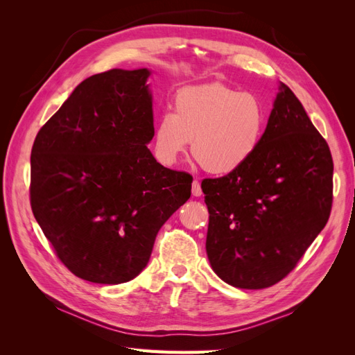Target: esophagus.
<instances>
[{"label":"esophagus","mask_w":355,"mask_h":355,"mask_svg":"<svg viewBox=\"0 0 355 355\" xmlns=\"http://www.w3.org/2000/svg\"><path fill=\"white\" fill-rule=\"evenodd\" d=\"M201 194H202V191H201L200 182L194 180V182H192V196H194V197H201Z\"/></svg>","instance_id":"esophagus-1"}]
</instances>
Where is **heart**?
I'll return each mask as SVG.
<instances>
[{
	"label": "heart",
	"instance_id": "obj_1",
	"mask_svg": "<svg viewBox=\"0 0 355 355\" xmlns=\"http://www.w3.org/2000/svg\"><path fill=\"white\" fill-rule=\"evenodd\" d=\"M265 132L263 106L254 94L223 84L182 89L173 112L158 116L153 132L159 163L176 164L192 141V155L211 175L225 176L254 157Z\"/></svg>",
	"mask_w": 355,
	"mask_h": 355
}]
</instances>
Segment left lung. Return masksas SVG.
<instances>
[{"mask_svg": "<svg viewBox=\"0 0 355 355\" xmlns=\"http://www.w3.org/2000/svg\"><path fill=\"white\" fill-rule=\"evenodd\" d=\"M213 271L239 288L274 286L326 227L333 159L302 103L280 83L259 149L243 168L201 182Z\"/></svg>", "mask_w": 355, "mask_h": 355, "instance_id": "8db88e82", "label": "left lung"}]
</instances>
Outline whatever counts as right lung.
I'll return each instance as SVG.
<instances>
[{
    "label": "right lung",
    "instance_id": "add662e5",
    "mask_svg": "<svg viewBox=\"0 0 355 355\" xmlns=\"http://www.w3.org/2000/svg\"><path fill=\"white\" fill-rule=\"evenodd\" d=\"M151 71L111 69L78 84L31 153V207L62 263L98 284L130 282L192 176L157 163Z\"/></svg>",
    "mask_w": 355,
    "mask_h": 355
}]
</instances>
